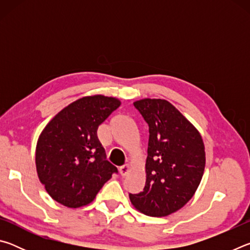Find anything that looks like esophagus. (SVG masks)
<instances>
[{
	"mask_svg": "<svg viewBox=\"0 0 250 250\" xmlns=\"http://www.w3.org/2000/svg\"><path fill=\"white\" fill-rule=\"evenodd\" d=\"M128 172H129V166H128V164H125V166H122V167H119V173H120L122 176H125Z\"/></svg>",
	"mask_w": 250,
	"mask_h": 250,
	"instance_id": "obj_1",
	"label": "esophagus"
}]
</instances>
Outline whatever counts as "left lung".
Instances as JSON below:
<instances>
[{
	"label": "left lung",
	"mask_w": 250,
	"mask_h": 250,
	"mask_svg": "<svg viewBox=\"0 0 250 250\" xmlns=\"http://www.w3.org/2000/svg\"><path fill=\"white\" fill-rule=\"evenodd\" d=\"M149 125L143 191L129 194L132 205L153 217L167 216L191 200L205 167L201 134L174 105L163 99L133 104Z\"/></svg>",
	"instance_id": "1"
}]
</instances>
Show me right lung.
<instances>
[{
    "label": "right lung",
    "mask_w": 250,
    "mask_h": 250,
    "mask_svg": "<svg viewBox=\"0 0 250 250\" xmlns=\"http://www.w3.org/2000/svg\"><path fill=\"white\" fill-rule=\"evenodd\" d=\"M120 101L101 95L83 97L58 112L40 135L36 168L55 201L80 207L94 201L117 167L105 160L97 138L98 126Z\"/></svg>",
    "instance_id": "1"
}]
</instances>
